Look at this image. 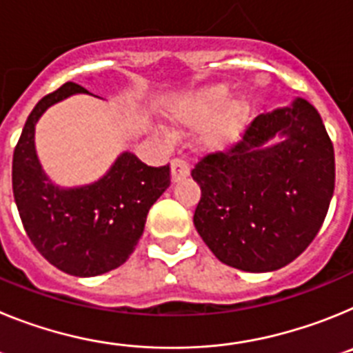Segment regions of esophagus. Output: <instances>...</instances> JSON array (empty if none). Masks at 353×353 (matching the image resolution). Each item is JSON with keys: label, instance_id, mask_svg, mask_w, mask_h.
I'll return each instance as SVG.
<instances>
[{"label": "esophagus", "instance_id": "obj_1", "mask_svg": "<svg viewBox=\"0 0 353 353\" xmlns=\"http://www.w3.org/2000/svg\"><path fill=\"white\" fill-rule=\"evenodd\" d=\"M189 173H191V168H189V164L183 159H174L171 162V180L173 182H180L185 176H189Z\"/></svg>", "mask_w": 353, "mask_h": 353}]
</instances>
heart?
I'll return each mask as SVG.
<instances>
[{"label": "heart", "mask_w": 353, "mask_h": 353, "mask_svg": "<svg viewBox=\"0 0 353 353\" xmlns=\"http://www.w3.org/2000/svg\"><path fill=\"white\" fill-rule=\"evenodd\" d=\"M228 84L215 83L187 92L168 111L179 129L203 125L198 143L205 150H223L235 145L249 121L251 108L245 97H230Z\"/></svg>", "instance_id": "b5f03b06"}]
</instances>
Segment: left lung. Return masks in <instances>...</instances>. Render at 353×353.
Returning <instances> with one entry per match:
<instances>
[{"instance_id": "left-lung-1", "label": "left lung", "mask_w": 353, "mask_h": 353, "mask_svg": "<svg viewBox=\"0 0 353 353\" xmlns=\"http://www.w3.org/2000/svg\"><path fill=\"white\" fill-rule=\"evenodd\" d=\"M277 135L285 138L272 143ZM334 148L304 99L258 114L242 141L191 171L194 226L217 260L245 272L281 269L313 242L334 192Z\"/></svg>"}]
</instances>
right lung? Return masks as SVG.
<instances>
[{"label":"right lung","mask_w":353,"mask_h":353,"mask_svg":"<svg viewBox=\"0 0 353 353\" xmlns=\"http://www.w3.org/2000/svg\"><path fill=\"white\" fill-rule=\"evenodd\" d=\"M92 93L76 83L49 93L33 108L14 150L12 187L28 236L56 269L93 277L125 263L145 230L146 215L170 187V166L152 168L123 152L101 180L63 189L49 180L35 150V125L56 102Z\"/></svg>","instance_id":"1"}]
</instances>
